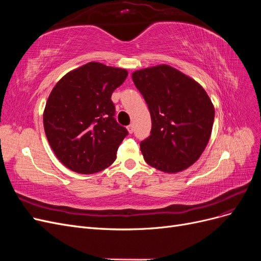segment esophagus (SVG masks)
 Here are the masks:
<instances>
[{"label":"esophagus","mask_w":261,"mask_h":261,"mask_svg":"<svg viewBox=\"0 0 261 261\" xmlns=\"http://www.w3.org/2000/svg\"><path fill=\"white\" fill-rule=\"evenodd\" d=\"M127 130H128L129 134H133V132H134V125H133V124H129V125L127 126Z\"/></svg>","instance_id":"esophagus-1"}]
</instances>
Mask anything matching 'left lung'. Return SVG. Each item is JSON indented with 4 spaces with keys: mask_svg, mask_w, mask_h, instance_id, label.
<instances>
[{
    "mask_svg": "<svg viewBox=\"0 0 261 261\" xmlns=\"http://www.w3.org/2000/svg\"><path fill=\"white\" fill-rule=\"evenodd\" d=\"M132 78L151 116L150 136L140 143L145 161L167 173L191 167L206 148L215 120L207 92L169 65L137 70Z\"/></svg>",
    "mask_w": 261,
    "mask_h": 261,
    "instance_id": "8db88e82",
    "label": "left lung"
}]
</instances>
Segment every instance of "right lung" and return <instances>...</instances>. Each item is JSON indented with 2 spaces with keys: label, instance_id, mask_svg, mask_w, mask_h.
I'll return each mask as SVG.
<instances>
[{
  "label": "right lung",
  "instance_id": "obj_1",
  "mask_svg": "<svg viewBox=\"0 0 261 261\" xmlns=\"http://www.w3.org/2000/svg\"><path fill=\"white\" fill-rule=\"evenodd\" d=\"M123 68L90 62L62 77L43 112L45 136L58 159L81 174L110 167L128 132L114 118L112 92L126 80Z\"/></svg>",
  "mask_w": 261,
  "mask_h": 261
}]
</instances>
